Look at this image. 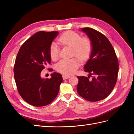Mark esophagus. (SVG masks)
I'll return each instance as SVG.
<instances>
[{"label": "esophagus", "instance_id": "34e87169", "mask_svg": "<svg viewBox=\"0 0 134 134\" xmlns=\"http://www.w3.org/2000/svg\"><path fill=\"white\" fill-rule=\"evenodd\" d=\"M70 78V76H68V75H63V79H67Z\"/></svg>", "mask_w": 134, "mask_h": 134}]
</instances>
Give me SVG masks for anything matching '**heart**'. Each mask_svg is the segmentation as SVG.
<instances>
[{
  "label": "heart",
  "instance_id": "b5f03b06",
  "mask_svg": "<svg viewBox=\"0 0 134 134\" xmlns=\"http://www.w3.org/2000/svg\"><path fill=\"white\" fill-rule=\"evenodd\" d=\"M59 42L63 45L72 47V53L81 60H85L89 58L92 49V45L89 39L82 38L81 36L72 31H68L60 37ZM50 56L52 59H58L59 54V47L55 42L51 45ZM80 65L77 59L61 60L56 65L58 71L63 74L70 75L74 74Z\"/></svg>",
  "mask_w": 134,
  "mask_h": 134
}]
</instances>
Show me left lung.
Listing matches in <instances>:
<instances>
[{
    "instance_id": "obj_1",
    "label": "left lung",
    "mask_w": 134,
    "mask_h": 134,
    "mask_svg": "<svg viewBox=\"0 0 134 134\" xmlns=\"http://www.w3.org/2000/svg\"><path fill=\"white\" fill-rule=\"evenodd\" d=\"M89 38L92 49L90 58L84 66L88 77H77L76 90L82 97L92 102L104 99L109 95L117 81L119 63L114 48L103 34L92 28L81 29ZM94 75L91 80L90 76Z\"/></svg>"
}]
</instances>
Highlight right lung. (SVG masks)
<instances>
[{"label":"right lung","instance_id":"1","mask_svg":"<svg viewBox=\"0 0 134 134\" xmlns=\"http://www.w3.org/2000/svg\"><path fill=\"white\" fill-rule=\"evenodd\" d=\"M58 35L56 31L37 32L24 42L17 54L14 67L17 89L25 101L35 107L49 104L59 92L63 81L60 74H51L50 79L40 75L51 63L50 46Z\"/></svg>","mask_w":134,"mask_h":134}]
</instances>
